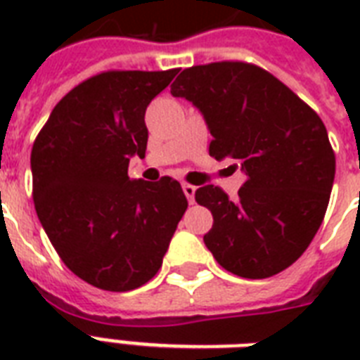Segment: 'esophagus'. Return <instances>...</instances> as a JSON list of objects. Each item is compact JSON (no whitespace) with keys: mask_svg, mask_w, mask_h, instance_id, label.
Wrapping results in <instances>:
<instances>
[{"mask_svg":"<svg viewBox=\"0 0 360 360\" xmlns=\"http://www.w3.org/2000/svg\"><path fill=\"white\" fill-rule=\"evenodd\" d=\"M183 192H185L186 200L191 203H194V194H196V186L191 185V183H183Z\"/></svg>","mask_w":360,"mask_h":360,"instance_id":"obj_1","label":"esophagus"}]
</instances>
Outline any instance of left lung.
I'll list each match as a JSON object with an SVG mask.
<instances>
[{
    "label": "left lung",
    "instance_id": "obj_1",
    "mask_svg": "<svg viewBox=\"0 0 360 360\" xmlns=\"http://www.w3.org/2000/svg\"><path fill=\"white\" fill-rule=\"evenodd\" d=\"M205 117L209 155L246 174L231 202L220 186L196 191L213 214L203 236L214 259L243 278H269L312 243L329 205L336 158L323 121L262 67L219 61L185 69L172 86Z\"/></svg>",
    "mask_w": 360,
    "mask_h": 360
}]
</instances>
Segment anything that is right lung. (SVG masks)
Returning a JSON list of instances; mask_svg holds the SVG:
<instances>
[{"mask_svg": "<svg viewBox=\"0 0 360 360\" xmlns=\"http://www.w3.org/2000/svg\"><path fill=\"white\" fill-rule=\"evenodd\" d=\"M177 72H98L56 104L33 141L37 217L61 262L98 290L149 282L188 207L179 181L129 177L130 157H146L147 106Z\"/></svg>", "mask_w": 360, "mask_h": 360, "instance_id": "right-lung-1", "label": "right lung"}]
</instances>
